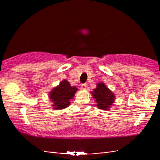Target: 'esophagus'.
Returning <instances> with one entry per match:
<instances>
[{"label": "esophagus", "mask_w": 160, "mask_h": 160, "mask_svg": "<svg viewBox=\"0 0 160 160\" xmlns=\"http://www.w3.org/2000/svg\"><path fill=\"white\" fill-rule=\"evenodd\" d=\"M86 86H87V85H86V83H82V84H81V89H86Z\"/></svg>", "instance_id": "34e87169"}]
</instances>
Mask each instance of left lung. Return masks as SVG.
Listing matches in <instances>:
<instances>
[{
    "label": "left lung",
    "instance_id": "obj_1",
    "mask_svg": "<svg viewBox=\"0 0 160 160\" xmlns=\"http://www.w3.org/2000/svg\"><path fill=\"white\" fill-rule=\"evenodd\" d=\"M93 98L96 99L97 107L99 109L108 110L114 102V95L106 87L103 82L97 84L96 89L92 92Z\"/></svg>",
    "mask_w": 160,
    "mask_h": 160
}]
</instances>
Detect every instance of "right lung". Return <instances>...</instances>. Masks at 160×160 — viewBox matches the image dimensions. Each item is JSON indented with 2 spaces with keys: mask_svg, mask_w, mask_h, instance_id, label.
<instances>
[{
  "mask_svg": "<svg viewBox=\"0 0 160 160\" xmlns=\"http://www.w3.org/2000/svg\"><path fill=\"white\" fill-rule=\"evenodd\" d=\"M78 89L75 86H71L69 82L63 80L60 82L59 86L54 88L49 92V98L54 104L55 109L61 110L68 107L69 100L74 96Z\"/></svg>",
  "mask_w": 160,
  "mask_h": 160,
  "instance_id": "obj_1",
  "label": "right lung"
}]
</instances>
